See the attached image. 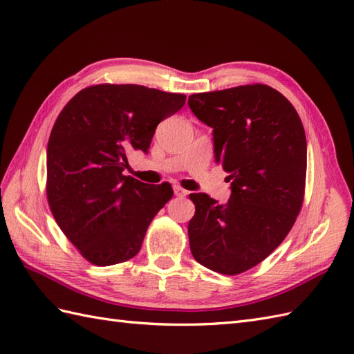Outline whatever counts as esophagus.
I'll use <instances>...</instances> for the list:
<instances>
[{"label": "esophagus", "mask_w": 354, "mask_h": 354, "mask_svg": "<svg viewBox=\"0 0 354 354\" xmlns=\"http://www.w3.org/2000/svg\"><path fill=\"white\" fill-rule=\"evenodd\" d=\"M174 192H175V196H178V197H185L188 194V192L184 190V188H180V187H175Z\"/></svg>", "instance_id": "obj_1"}]
</instances>
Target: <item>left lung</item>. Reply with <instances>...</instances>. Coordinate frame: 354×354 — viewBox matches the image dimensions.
Instances as JSON below:
<instances>
[{"instance_id": "obj_1", "label": "left lung", "mask_w": 354, "mask_h": 354, "mask_svg": "<svg viewBox=\"0 0 354 354\" xmlns=\"http://www.w3.org/2000/svg\"><path fill=\"white\" fill-rule=\"evenodd\" d=\"M194 116L212 128L216 162L231 180L218 203L193 193L188 223L194 259L221 274L258 266L288 235L301 209L306 136L292 104L266 84L188 96Z\"/></svg>"}]
</instances>
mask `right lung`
Masks as SVG:
<instances>
[{
  "label": "right lung",
  "mask_w": 354,
  "mask_h": 354,
  "mask_svg": "<svg viewBox=\"0 0 354 354\" xmlns=\"http://www.w3.org/2000/svg\"><path fill=\"white\" fill-rule=\"evenodd\" d=\"M185 95L137 84H97L78 92L57 118L46 151V196L53 216L95 266L134 258L170 184L125 176L128 155L147 153L158 123Z\"/></svg>",
  "instance_id": "obj_1"
}]
</instances>
